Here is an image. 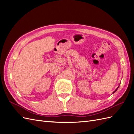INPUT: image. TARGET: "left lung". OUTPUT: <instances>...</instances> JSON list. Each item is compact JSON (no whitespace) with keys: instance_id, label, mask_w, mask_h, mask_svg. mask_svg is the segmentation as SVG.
Wrapping results in <instances>:
<instances>
[{"instance_id":"left-lung-1","label":"left lung","mask_w":134,"mask_h":134,"mask_svg":"<svg viewBox=\"0 0 134 134\" xmlns=\"http://www.w3.org/2000/svg\"><path fill=\"white\" fill-rule=\"evenodd\" d=\"M119 86H120V85H119ZM119 86H118V88H116V90H115V91H114V92H113V93H115V92H116V91H117V90H118V88H119Z\"/></svg>"}]
</instances>
